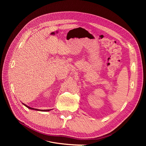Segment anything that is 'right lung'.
Segmentation results:
<instances>
[{
	"label": "right lung",
	"mask_w": 146,
	"mask_h": 146,
	"mask_svg": "<svg viewBox=\"0 0 146 146\" xmlns=\"http://www.w3.org/2000/svg\"><path fill=\"white\" fill-rule=\"evenodd\" d=\"M23 105H24V106H25L27 108H29V109H31V110H36V111H50L51 110H39V109H36V108H31V107H29L28 105H25V104H23Z\"/></svg>",
	"instance_id": "1"
}]
</instances>
